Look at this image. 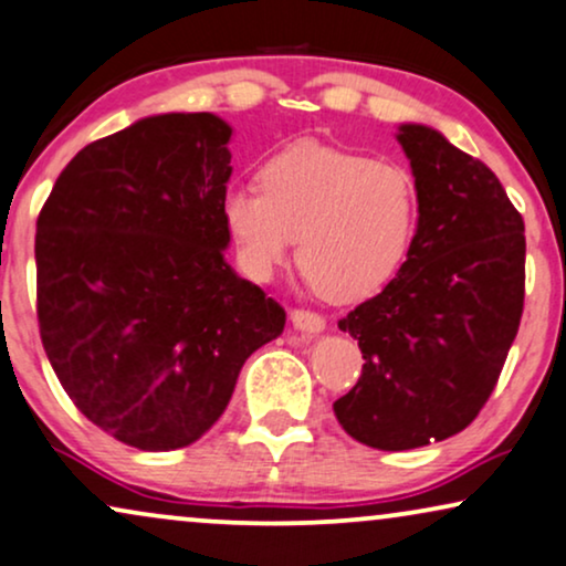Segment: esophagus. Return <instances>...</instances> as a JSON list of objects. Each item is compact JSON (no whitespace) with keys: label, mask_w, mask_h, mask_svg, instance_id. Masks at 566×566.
Wrapping results in <instances>:
<instances>
[{"label":"esophagus","mask_w":566,"mask_h":566,"mask_svg":"<svg viewBox=\"0 0 566 566\" xmlns=\"http://www.w3.org/2000/svg\"><path fill=\"white\" fill-rule=\"evenodd\" d=\"M290 321H292V326L300 328V331H307V334H321V331L326 328V321H323V315L313 313V311H305V307H295V311L290 313Z\"/></svg>","instance_id":"obj_1"}]
</instances>
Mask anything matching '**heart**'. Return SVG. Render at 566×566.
<instances>
[{"label":"heart","instance_id":"b5f03b06","mask_svg":"<svg viewBox=\"0 0 566 566\" xmlns=\"http://www.w3.org/2000/svg\"><path fill=\"white\" fill-rule=\"evenodd\" d=\"M259 188L224 196L222 214L240 259L255 276L287 261L328 300L378 292L409 251L417 184L396 163L297 142L259 170Z\"/></svg>","mask_w":566,"mask_h":566}]
</instances>
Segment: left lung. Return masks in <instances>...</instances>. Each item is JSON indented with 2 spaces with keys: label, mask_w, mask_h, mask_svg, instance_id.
<instances>
[{
  "label": "left lung",
  "mask_w": 566,
  "mask_h": 566,
  "mask_svg": "<svg viewBox=\"0 0 566 566\" xmlns=\"http://www.w3.org/2000/svg\"><path fill=\"white\" fill-rule=\"evenodd\" d=\"M398 132L417 184V235L386 290L338 321L365 365L334 413L378 450L440 442L479 417L525 300V224L500 178L429 126Z\"/></svg>",
  "instance_id": "left-lung-1"
}]
</instances>
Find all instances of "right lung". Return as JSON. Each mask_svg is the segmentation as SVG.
<instances>
[{"mask_svg": "<svg viewBox=\"0 0 566 566\" xmlns=\"http://www.w3.org/2000/svg\"><path fill=\"white\" fill-rule=\"evenodd\" d=\"M232 129L165 113L80 149L35 232L41 342L72 403L139 450L191 446L240 367L284 331L274 297L224 261Z\"/></svg>", "mask_w": 566, "mask_h": 566, "instance_id": "1", "label": "right lung"}]
</instances>
